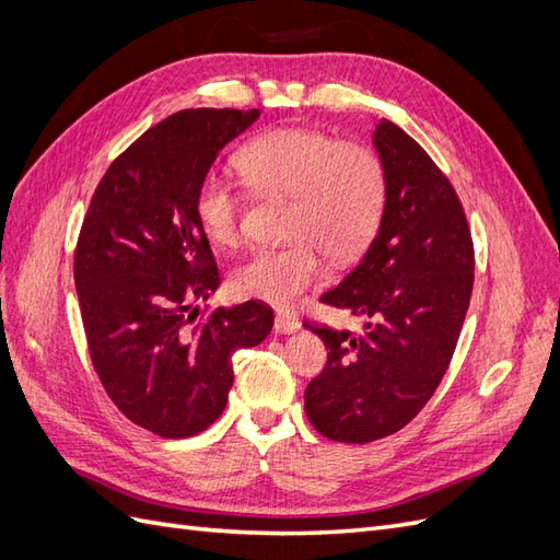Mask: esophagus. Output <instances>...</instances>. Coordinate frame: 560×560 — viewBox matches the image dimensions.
<instances>
[{
  "instance_id": "esophagus-1",
  "label": "esophagus",
  "mask_w": 560,
  "mask_h": 560,
  "mask_svg": "<svg viewBox=\"0 0 560 560\" xmlns=\"http://www.w3.org/2000/svg\"><path fill=\"white\" fill-rule=\"evenodd\" d=\"M299 329H301V322L296 317H287V315L276 317V331L278 334H296Z\"/></svg>"
}]
</instances>
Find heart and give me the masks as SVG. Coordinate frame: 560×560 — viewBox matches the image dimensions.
I'll return each instance as SVG.
<instances>
[{"label":"heart","mask_w":560,"mask_h":560,"mask_svg":"<svg viewBox=\"0 0 560 560\" xmlns=\"http://www.w3.org/2000/svg\"><path fill=\"white\" fill-rule=\"evenodd\" d=\"M235 167L254 194L290 196L287 247L252 252L235 268L233 287L245 299L290 311L325 278V252L336 261L360 254L381 224L385 173L364 144L338 142L306 128H278L241 149ZM196 217L219 247L241 241L243 200L224 177L208 175L196 191Z\"/></svg>","instance_id":"heart-1"}]
</instances>
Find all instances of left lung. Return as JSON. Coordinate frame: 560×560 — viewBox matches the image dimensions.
<instances>
[{
  "label": "left lung",
  "mask_w": 560,
  "mask_h": 560,
  "mask_svg": "<svg viewBox=\"0 0 560 560\" xmlns=\"http://www.w3.org/2000/svg\"><path fill=\"white\" fill-rule=\"evenodd\" d=\"M385 173L376 238L322 303L362 315L364 334L311 327L327 364L306 387V416L327 439L369 444L395 434L430 401L469 308L474 245L455 189L393 121L374 130Z\"/></svg>",
  "instance_id": "obj_1"
}]
</instances>
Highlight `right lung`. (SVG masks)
Here are the masks:
<instances>
[{
	"label": "right lung",
	"instance_id": "1",
	"mask_svg": "<svg viewBox=\"0 0 560 560\" xmlns=\"http://www.w3.org/2000/svg\"><path fill=\"white\" fill-rule=\"evenodd\" d=\"M259 109H184L140 135L97 184L79 233L74 282L91 360L128 420L167 439L222 416L231 354L259 346L273 311L259 301L196 322L222 278L196 217V191Z\"/></svg>",
	"mask_w": 560,
	"mask_h": 560
}]
</instances>
